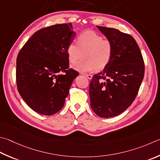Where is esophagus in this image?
I'll return each instance as SVG.
<instances>
[{
	"mask_svg": "<svg viewBox=\"0 0 160 160\" xmlns=\"http://www.w3.org/2000/svg\"><path fill=\"white\" fill-rule=\"evenodd\" d=\"M85 75L89 80L92 79V75H91V74H85Z\"/></svg>",
	"mask_w": 160,
	"mask_h": 160,
	"instance_id": "34e87169",
	"label": "esophagus"
}]
</instances>
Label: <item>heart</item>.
<instances>
[{
    "label": "heart",
    "mask_w": 160,
    "mask_h": 160,
    "mask_svg": "<svg viewBox=\"0 0 160 160\" xmlns=\"http://www.w3.org/2000/svg\"><path fill=\"white\" fill-rule=\"evenodd\" d=\"M69 62L75 64L82 55L83 59L74 66V68L82 72L103 70L108 65L112 59L113 45L111 40L103 38L94 31H85L78 35L77 44L69 43L67 50Z\"/></svg>",
    "instance_id": "heart-1"
}]
</instances>
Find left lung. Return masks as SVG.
I'll use <instances>...</instances> for the list:
<instances>
[{
	"instance_id": "left-lung-1",
	"label": "left lung",
	"mask_w": 160,
	"mask_h": 160,
	"mask_svg": "<svg viewBox=\"0 0 160 160\" xmlns=\"http://www.w3.org/2000/svg\"><path fill=\"white\" fill-rule=\"evenodd\" d=\"M113 45L110 63L94 75L89 84L90 106L101 118L117 116L137 95L144 77L143 57L135 39L118 29L97 26Z\"/></svg>"
}]
</instances>
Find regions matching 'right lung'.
<instances>
[{"instance_id":"right-lung-1","label":"right lung","mask_w":160,"mask_h":160,"mask_svg":"<svg viewBox=\"0 0 160 160\" xmlns=\"http://www.w3.org/2000/svg\"><path fill=\"white\" fill-rule=\"evenodd\" d=\"M75 36L71 23L52 25L36 31L19 52L17 89L26 103L38 113L52 115L59 112L72 81L79 75L69 68L66 52Z\"/></svg>"}]
</instances>
